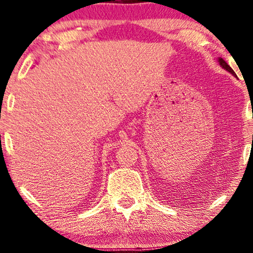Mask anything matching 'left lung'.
Masks as SVG:
<instances>
[{
    "mask_svg": "<svg viewBox=\"0 0 253 253\" xmlns=\"http://www.w3.org/2000/svg\"><path fill=\"white\" fill-rule=\"evenodd\" d=\"M218 62H220V65L222 66V68H224L225 70H228V72H229V73H231V74H232V75H234V76H236V74H235V72H234V70H232V68H231V67H230V66H229V65H228V63H227V62H225L223 59H218Z\"/></svg>",
    "mask_w": 253,
    "mask_h": 253,
    "instance_id": "left-lung-1",
    "label": "left lung"
}]
</instances>
